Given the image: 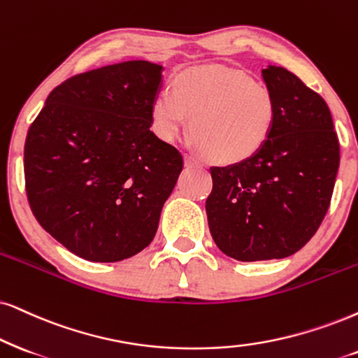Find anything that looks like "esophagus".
I'll use <instances>...</instances> for the list:
<instances>
[{
    "label": "esophagus",
    "mask_w": 358,
    "mask_h": 358,
    "mask_svg": "<svg viewBox=\"0 0 358 358\" xmlns=\"http://www.w3.org/2000/svg\"><path fill=\"white\" fill-rule=\"evenodd\" d=\"M185 165L188 166V169H201V162L196 160V158L192 157V155H185Z\"/></svg>",
    "instance_id": "esophagus-1"
}]
</instances>
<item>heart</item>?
<instances>
[{
    "instance_id": "obj_1",
    "label": "heart",
    "mask_w": 358,
    "mask_h": 358,
    "mask_svg": "<svg viewBox=\"0 0 358 358\" xmlns=\"http://www.w3.org/2000/svg\"><path fill=\"white\" fill-rule=\"evenodd\" d=\"M189 132L208 160L236 165L264 148L278 122L273 90L246 72L224 66H196L176 72L170 94L152 101L150 124L158 138L173 142Z\"/></svg>"
}]
</instances>
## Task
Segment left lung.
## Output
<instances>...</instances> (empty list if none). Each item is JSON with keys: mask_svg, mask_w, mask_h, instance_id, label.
Returning a JSON list of instances; mask_svg holds the SVG:
<instances>
[{"mask_svg": "<svg viewBox=\"0 0 358 358\" xmlns=\"http://www.w3.org/2000/svg\"><path fill=\"white\" fill-rule=\"evenodd\" d=\"M278 122L250 160L211 166L210 233L238 261L282 259L314 236L329 210L341 147L327 103L284 67L262 69Z\"/></svg>", "mask_w": 358, "mask_h": 358, "instance_id": "1", "label": "left lung"}]
</instances>
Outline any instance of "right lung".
Listing matches in <instances>:
<instances>
[{
    "label": "right lung",
    "instance_id": "1",
    "mask_svg": "<svg viewBox=\"0 0 358 358\" xmlns=\"http://www.w3.org/2000/svg\"><path fill=\"white\" fill-rule=\"evenodd\" d=\"M162 71L125 61L74 76L49 94L29 127V206L83 259L117 262L145 250L182 173V153L150 130Z\"/></svg>",
    "mask_w": 358,
    "mask_h": 358
}]
</instances>
